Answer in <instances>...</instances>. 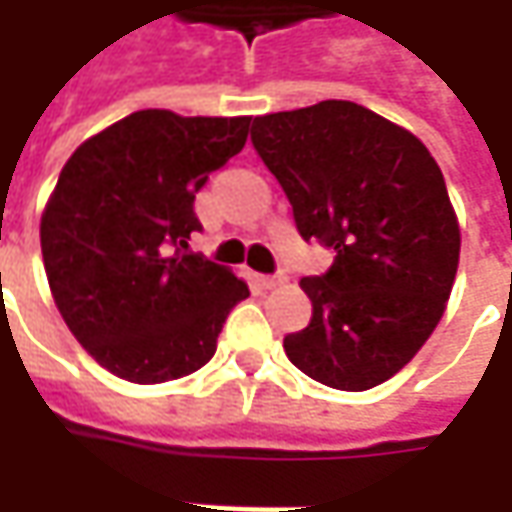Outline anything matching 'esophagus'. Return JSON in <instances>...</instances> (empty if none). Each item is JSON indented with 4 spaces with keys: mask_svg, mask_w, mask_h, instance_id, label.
Here are the masks:
<instances>
[{
    "mask_svg": "<svg viewBox=\"0 0 512 512\" xmlns=\"http://www.w3.org/2000/svg\"><path fill=\"white\" fill-rule=\"evenodd\" d=\"M285 282H287L285 270H279V273H270V276H259V285L265 287V290H273V287L285 285Z\"/></svg>",
    "mask_w": 512,
    "mask_h": 512,
    "instance_id": "34e87169",
    "label": "esophagus"
}]
</instances>
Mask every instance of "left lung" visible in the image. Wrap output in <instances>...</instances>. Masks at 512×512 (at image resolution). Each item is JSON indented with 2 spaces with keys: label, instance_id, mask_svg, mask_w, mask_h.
Listing matches in <instances>:
<instances>
[{
  "label": "left lung",
  "instance_id": "8db88e82",
  "mask_svg": "<svg viewBox=\"0 0 512 512\" xmlns=\"http://www.w3.org/2000/svg\"><path fill=\"white\" fill-rule=\"evenodd\" d=\"M250 142L293 205L302 239L336 250L305 276L313 302L285 353L310 379L370 390L436 330L459 267V222L430 150L356 102L256 116Z\"/></svg>",
  "mask_w": 512,
  "mask_h": 512
}]
</instances>
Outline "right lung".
Segmentation results:
<instances>
[{
  "label": "right lung",
  "instance_id": "right-lung-1",
  "mask_svg": "<svg viewBox=\"0 0 512 512\" xmlns=\"http://www.w3.org/2000/svg\"><path fill=\"white\" fill-rule=\"evenodd\" d=\"M250 116L136 110L79 145L42 216L56 307L113 376L182 379L216 353L227 313L250 296L227 267L187 250L196 193L245 148Z\"/></svg>",
  "mask_w": 512,
  "mask_h": 512
}]
</instances>
